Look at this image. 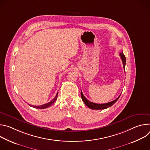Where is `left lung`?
Masks as SVG:
<instances>
[{
	"instance_id": "left-lung-1",
	"label": "left lung",
	"mask_w": 150,
	"mask_h": 150,
	"mask_svg": "<svg viewBox=\"0 0 150 150\" xmlns=\"http://www.w3.org/2000/svg\"><path fill=\"white\" fill-rule=\"evenodd\" d=\"M120 56L121 57V59L122 60V63L123 65V68L125 69V67L126 65V57L125 56V55L123 54V52L120 53ZM81 98L82 100V101H83V103H85V104L86 105L87 107L91 109H93V110H102V109H105L109 108V107H111L112 105H113L119 99V98L120 97V95L115 100L108 103H105V104H97V103H94L93 102L90 101L88 100H87L86 98L85 97V96L83 95L82 92L81 91Z\"/></svg>"
}]
</instances>
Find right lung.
<instances>
[{"mask_svg": "<svg viewBox=\"0 0 150 150\" xmlns=\"http://www.w3.org/2000/svg\"><path fill=\"white\" fill-rule=\"evenodd\" d=\"M57 96H58V93H57V94H56V96H55V97H54L51 101H50V102L48 103H46V104H42V105H31V104H29V105L33 107V108H34L40 109L47 108H49V107H50V105H52L56 101V100H57Z\"/></svg>", "mask_w": 150, "mask_h": 150, "instance_id": "right-lung-1", "label": "right lung"}]
</instances>
